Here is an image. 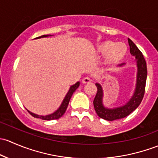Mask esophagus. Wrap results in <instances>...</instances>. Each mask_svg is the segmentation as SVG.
<instances>
[{
    "mask_svg": "<svg viewBox=\"0 0 158 158\" xmlns=\"http://www.w3.org/2000/svg\"><path fill=\"white\" fill-rule=\"evenodd\" d=\"M91 82V79L90 77H85L82 79V83L83 84H89V83Z\"/></svg>",
    "mask_w": 158,
    "mask_h": 158,
    "instance_id": "1",
    "label": "esophagus"
}]
</instances>
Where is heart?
Returning a JSON list of instances; mask_svg holds the SVG:
<instances>
[{
    "mask_svg": "<svg viewBox=\"0 0 158 158\" xmlns=\"http://www.w3.org/2000/svg\"><path fill=\"white\" fill-rule=\"evenodd\" d=\"M128 48L124 43H113L105 40L96 45V52L103 55V64L106 66L116 65L121 62L127 54Z\"/></svg>",
    "mask_w": 158,
    "mask_h": 158,
    "instance_id": "b5f03b06",
    "label": "heart"
}]
</instances>
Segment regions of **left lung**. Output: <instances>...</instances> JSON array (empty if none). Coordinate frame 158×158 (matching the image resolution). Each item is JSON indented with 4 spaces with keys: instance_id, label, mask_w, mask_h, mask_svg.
I'll return each instance as SVG.
<instances>
[{
    "instance_id": "left-lung-1",
    "label": "left lung",
    "mask_w": 158,
    "mask_h": 158,
    "mask_svg": "<svg viewBox=\"0 0 158 158\" xmlns=\"http://www.w3.org/2000/svg\"><path fill=\"white\" fill-rule=\"evenodd\" d=\"M128 41L130 46V53L132 56H135V64L137 66L135 88L130 100L121 106L108 108L105 106L103 104V87L99 83L96 84L97 92L94 100V109L99 117L107 121H113V120L120 119V118L126 117L138 108L144 97L148 74L147 64H146V61L142 53L138 48L135 44L130 39H128ZM125 64H126L123 63V64H119V66L123 67Z\"/></svg>"
}]
</instances>
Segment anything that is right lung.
Wrapping results in <instances>:
<instances>
[{
	"label": "right lung",
	"mask_w": 158,
	"mask_h": 158,
	"mask_svg": "<svg viewBox=\"0 0 158 158\" xmlns=\"http://www.w3.org/2000/svg\"><path fill=\"white\" fill-rule=\"evenodd\" d=\"M48 36H52V35H41V36L38 37V38H35V39L45 38V37H48ZM79 85H80V82L78 81V82L76 83L75 84L71 86L69 90H68L67 94H66V96L64 97V100H63L62 103H61V106H59V108H58L56 111L54 112V113H52V114L46 115H41L35 114V113H32V112L29 111V110H27V111H28L29 113H30V114L32 115V116L35 117V118H41V119H43V120L58 119V118H61V117L64 115V113H65L66 110H67V107L68 106V103H69L70 100H71V96H72V94H74V91L77 90V88L79 87Z\"/></svg>",
	"instance_id": "1"
}]
</instances>
